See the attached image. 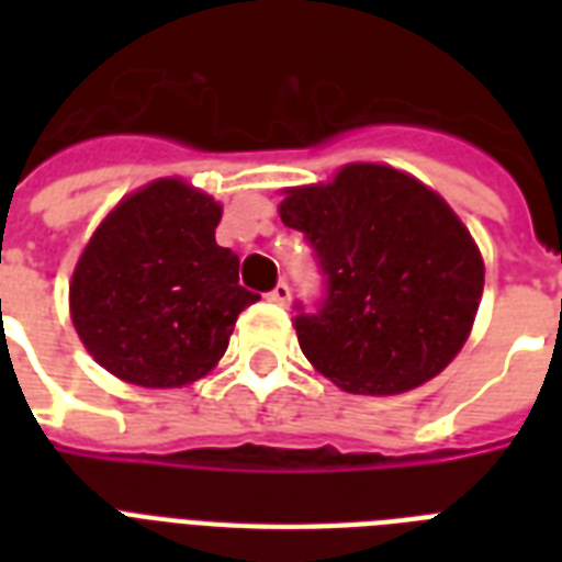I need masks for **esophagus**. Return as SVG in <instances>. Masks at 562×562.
<instances>
[{
  "label": "esophagus",
  "mask_w": 562,
  "mask_h": 562,
  "mask_svg": "<svg viewBox=\"0 0 562 562\" xmlns=\"http://www.w3.org/2000/svg\"><path fill=\"white\" fill-rule=\"evenodd\" d=\"M265 297L271 300V303H277V306H285V303H289V300H291V289H289V285H285V282H277V285H273V289L268 291Z\"/></svg>",
  "instance_id": "esophagus-1"
}]
</instances>
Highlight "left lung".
I'll return each instance as SVG.
<instances>
[{
	"instance_id": "obj_1",
	"label": "left lung",
	"mask_w": 562,
	"mask_h": 562,
	"mask_svg": "<svg viewBox=\"0 0 562 562\" xmlns=\"http://www.w3.org/2000/svg\"><path fill=\"white\" fill-rule=\"evenodd\" d=\"M324 300L294 317L300 350L350 393H402L435 379L470 338L484 262L449 203L391 166L352 162L333 183L289 189Z\"/></svg>"
}]
</instances>
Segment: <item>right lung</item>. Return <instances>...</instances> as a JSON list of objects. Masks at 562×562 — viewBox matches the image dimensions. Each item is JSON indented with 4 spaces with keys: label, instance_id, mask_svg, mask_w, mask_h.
I'll use <instances>...</instances> for the list:
<instances>
[{
    "label": "right lung",
    "instance_id": "1",
    "mask_svg": "<svg viewBox=\"0 0 562 562\" xmlns=\"http://www.w3.org/2000/svg\"><path fill=\"white\" fill-rule=\"evenodd\" d=\"M221 203L178 178L127 194L92 233L69 285L72 324L101 368L139 387H180L224 356L259 294L215 245Z\"/></svg>",
    "mask_w": 562,
    "mask_h": 562
}]
</instances>
